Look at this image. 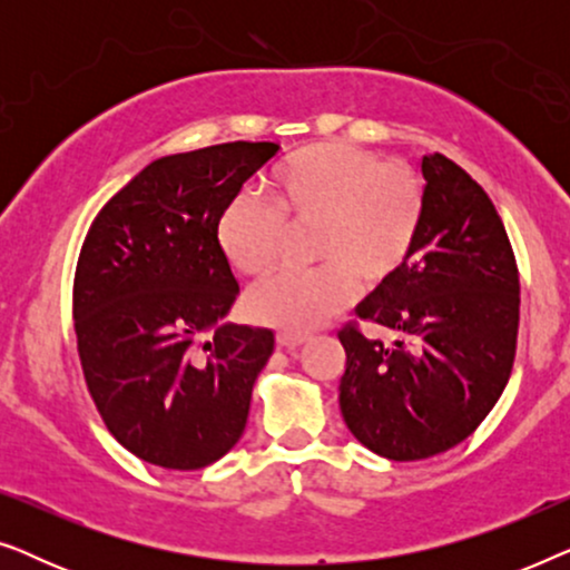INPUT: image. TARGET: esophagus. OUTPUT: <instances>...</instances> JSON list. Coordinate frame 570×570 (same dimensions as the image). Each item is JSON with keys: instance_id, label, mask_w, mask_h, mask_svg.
Here are the masks:
<instances>
[{"instance_id": "obj_1", "label": "esophagus", "mask_w": 570, "mask_h": 570, "mask_svg": "<svg viewBox=\"0 0 570 570\" xmlns=\"http://www.w3.org/2000/svg\"><path fill=\"white\" fill-rule=\"evenodd\" d=\"M303 342H306V334H295V332H285V330L277 332V345L285 347V350L301 347Z\"/></svg>"}]
</instances>
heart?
<instances>
[{
  "instance_id": "b5f03b06",
  "label": "heart",
  "mask_w": 570,
  "mask_h": 570,
  "mask_svg": "<svg viewBox=\"0 0 570 570\" xmlns=\"http://www.w3.org/2000/svg\"><path fill=\"white\" fill-rule=\"evenodd\" d=\"M269 202L240 191L220 209L215 240L240 275L277 259L287 225L316 223L314 269H277L252 287L256 322L308 332L345 311L365 287L394 279L415 254L425 225V184L407 163L322 139L303 145L269 174Z\"/></svg>"
}]
</instances>
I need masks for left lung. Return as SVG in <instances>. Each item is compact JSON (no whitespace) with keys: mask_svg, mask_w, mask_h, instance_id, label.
I'll return each mask as SVG.
<instances>
[{"mask_svg":"<svg viewBox=\"0 0 570 570\" xmlns=\"http://www.w3.org/2000/svg\"><path fill=\"white\" fill-rule=\"evenodd\" d=\"M425 225L400 275L337 332L340 410L373 454L417 462L454 449L509 384L519 334V267L501 215L446 155L423 158ZM392 333V346L360 330Z\"/></svg>","mask_w":570,"mask_h":570,"instance_id":"1","label":"left lung"}]
</instances>
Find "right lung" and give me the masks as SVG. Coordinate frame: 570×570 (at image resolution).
I'll use <instances>...</instances> for the list:
<instances>
[{"mask_svg": "<svg viewBox=\"0 0 570 570\" xmlns=\"http://www.w3.org/2000/svg\"><path fill=\"white\" fill-rule=\"evenodd\" d=\"M277 150L238 139L166 155L82 240L72 316L85 384L108 433L147 464L202 470L244 433L275 334L220 324L238 283L215 223Z\"/></svg>", "mask_w": 570, "mask_h": 570, "instance_id": "obj_1", "label": "right lung"}]
</instances>
